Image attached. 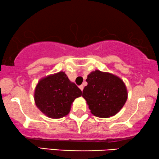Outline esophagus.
<instances>
[{"label":"esophagus","instance_id":"esophagus-1","mask_svg":"<svg viewBox=\"0 0 159 159\" xmlns=\"http://www.w3.org/2000/svg\"><path fill=\"white\" fill-rule=\"evenodd\" d=\"M79 88H80V89L81 90V91H83V89H84V86H83V85L80 86H79Z\"/></svg>","mask_w":159,"mask_h":159}]
</instances>
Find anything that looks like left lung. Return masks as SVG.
<instances>
[{
    "instance_id": "8db88e82",
    "label": "left lung",
    "mask_w": 159,
    "mask_h": 159,
    "mask_svg": "<svg viewBox=\"0 0 159 159\" xmlns=\"http://www.w3.org/2000/svg\"><path fill=\"white\" fill-rule=\"evenodd\" d=\"M83 98L93 115L108 118L117 114L128 99V91L121 78L109 73L95 70L86 78Z\"/></svg>"
}]
</instances>
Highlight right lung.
Returning <instances> with one entry per match:
<instances>
[{"label": "right lung", "mask_w": 159, "mask_h": 159, "mask_svg": "<svg viewBox=\"0 0 159 159\" xmlns=\"http://www.w3.org/2000/svg\"><path fill=\"white\" fill-rule=\"evenodd\" d=\"M81 94V90L70 81L65 72H59L39 80L35 88L34 101L44 114L59 119L70 113L74 100Z\"/></svg>", "instance_id": "right-lung-1"}]
</instances>
